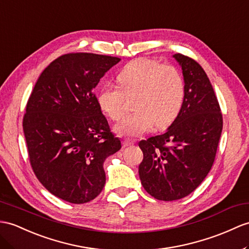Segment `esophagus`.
<instances>
[{"instance_id":"34e87169","label":"esophagus","mask_w":249,"mask_h":249,"mask_svg":"<svg viewBox=\"0 0 249 249\" xmlns=\"http://www.w3.org/2000/svg\"><path fill=\"white\" fill-rule=\"evenodd\" d=\"M124 147H130V145L131 144H133V142H130V141H126V139H125V141H124Z\"/></svg>"}]
</instances>
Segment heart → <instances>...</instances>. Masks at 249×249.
Returning a JSON list of instances; mask_svg holds the SVG:
<instances>
[{"mask_svg": "<svg viewBox=\"0 0 249 249\" xmlns=\"http://www.w3.org/2000/svg\"><path fill=\"white\" fill-rule=\"evenodd\" d=\"M116 80L118 87L112 83L101 87L98 104L108 117L118 120L125 112L126 98H134L135 112L114 126L121 137L141 136L155 124L159 128L168 126L184 106L186 84L181 72L174 65L138 58L124 66Z\"/></svg>", "mask_w": 249, "mask_h": 249, "instance_id": "heart-1", "label": "heart"}]
</instances>
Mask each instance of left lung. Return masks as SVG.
Instances as JSON below:
<instances>
[{
  "label": "left lung",
  "instance_id": "8db88e82",
  "mask_svg": "<svg viewBox=\"0 0 249 249\" xmlns=\"http://www.w3.org/2000/svg\"><path fill=\"white\" fill-rule=\"evenodd\" d=\"M186 84L184 106L161 135L139 142L138 167L144 190L160 201L190 195L213 165L223 129L221 108L205 71L195 60L175 53Z\"/></svg>",
  "mask_w": 249,
  "mask_h": 249
}]
</instances>
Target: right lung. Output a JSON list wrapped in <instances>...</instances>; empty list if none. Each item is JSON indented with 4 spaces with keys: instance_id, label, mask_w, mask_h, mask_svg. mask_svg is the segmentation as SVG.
I'll return each mask as SVG.
<instances>
[{
    "instance_id": "right-lung-1",
    "label": "right lung",
    "mask_w": 249,
    "mask_h": 249,
    "mask_svg": "<svg viewBox=\"0 0 249 249\" xmlns=\"http://www.w3.org/2000/svg\"><path fill=\"white\" fill-rule=\"evenodd\" d=\"M117 57L68 53L42 71L30 95L23 131L29 160L52 195L72 204L92 201L106 184L104 162L115 137L93 90Z\"/></svg>"
}]
</instances>
